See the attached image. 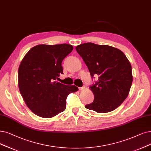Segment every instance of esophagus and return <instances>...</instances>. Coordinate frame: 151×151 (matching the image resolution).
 Listing matches in <instances>:
<instances>
[{
  "instance_id": "obj_1",
  "label": "esophagus",
  "mask_w": 151,
  "mask_h": 151,
  "mask_svg": "<svg viewBox=\"0 0 151 151\" xmlns=\"http://www.w3.org/2000/svg\"><path fill=\"white\" fill-rule=\"evenodd\" d=\"M86 88V87L85 86H82V87H79V90H84Z\"/></svg>"
}]
</instances>
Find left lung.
Instances as JSON below:
<instances>
[{"label": "left lung", "mask_w": 151, "mask_h": 151, "mask_svg": "<svg viewBox=\"0 0 151 151\" xmlns=\"http://www.w3.org/2000/svg\"><path fill=\"white\" fill-rule=\"evenodd\" d=\"M76 50L92 79L99 76V80L89 87L94 95L93 101L86 108L98 113L116 109L128 96L132 82V68L127 58L117 48L93 43L78 45Z\"/></svg>", "instance_id": "8db88e82"}]
</instances>
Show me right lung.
Wrapping results in <instances>:
<instances>
[{"mask_svg": "<svg viewBox=\"0 0 151 151\" xmlns=\"http://www.w3.org/2000/svg\"><path fill=\"white\" fill-rule=\"evenodd\" d=\"M73 46L68 44L37 45L27 53L19 69V87L26 105L35 114L52 118L64 111L75 86L55 82L63 74L62 62Z\"/></svg>", "mask_w": 151, "mask_h": 151, "instance_id": "1", "label": "right lung"}]
</instances>
